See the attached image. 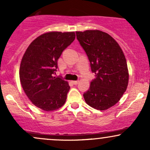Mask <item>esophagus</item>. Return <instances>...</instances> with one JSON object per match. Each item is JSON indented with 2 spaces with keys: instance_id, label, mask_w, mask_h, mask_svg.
I'll return each mask as SVG.
<instances>
[{
  "instance_id": "34e87169",
  "label": "esophagus",
  "mask_w": 150,
  "mask_h": 150,
  "mask_svg": "<svg viewBox=\"0 0 150 150\" xmlns=\"http://www.w3.org/2000/svg\"><path fill=\"white\" fill-rule=\"evenodd\" d=\"M79 82L78 80H74V81H72V83L73 84V85H77Z\"/></svg>"
}]
</instances>
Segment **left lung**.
Returning <instances> with one entry per match:
<instances>
[{
    "label": "left lung",
    "mask_w": 150,
    "mask_h": 150,
    "mask_svg": "<svg viewBox=\"0 0 150 150\" xmlns=\"http://www.w3.org/2000/svg\"><path fill=\"white\" fill-rule=\"evenodd\" d=\"M77 39L85 50L95 78L84 93L89 106L104 111L115 105L128 84L127 62L122 49L113 37L99 30L76 32Z\"/></svg>",
    "instance_id": "1"
}]
</instances>
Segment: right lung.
<instances>
[{
  "label": "right lung",
  "instance_id": "1",
  "mask_svg": "<svg viewBox=\"0 0 150 150\" xmlns=\"http://www.w3.org/2000/svg\"><path fill=\"white\" fill-rule=\"evenodd\" d=\"M74 32L43 34L30 44L22 57L20 80L34 106L46 111L65 104L70 89L68 82L54 77L62 52L75 40Z\"/></svg>",
  "mask_w": 150,
  "mask_h": 150
}]
</instances>
